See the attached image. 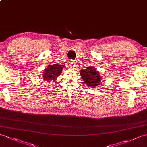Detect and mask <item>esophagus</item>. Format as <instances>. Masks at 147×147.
Here are the masks:
<instances>
[{
	"mask_svg": "<svg viewBox=\"0 0 147 147\" xmlns=\"http://www.w3.org/2000/svg\"><path fill=\"white\" fill-rule=\"evenodd\" d=\"M69 66H71L72 67H74L73 66H75V63H74V61H72V60H71V61H69Z\"/></svg>",
	"mask_w": 147,
	"mask_h": 147,
	"instance_id": "34e87169",
	"label": "esophagus"
}]
</instances>
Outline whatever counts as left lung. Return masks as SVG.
Here are the masks:
<instances>
[{"label": "left lung", "instance_id": "obj_1", "mask_svg": "<svg viewBox=\"0 0 147 147\" xmlns=\"http://www.w3.org/2000/svg\"><path fill=\"white\" fill-rule=\"evenodd\" d=\"M81 76L88 86L91 88L98 87L101 81V77L96 68L89 66L85 69H81Z\"/></svg>", "mask_w": 147, "mask_h": 147}]
</instances>
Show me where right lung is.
I'll return each mask as SVG.
<instances>
[{
  "label": "right lung",
  "instance_id": "1",
  "mask_svg": "<svg viewBox=\"0 0 147 147\" xmlns=\"http://www.w3.org/2000/svg\"><path fill=\"white\" fill-rule=\"evenodd\" d=\"M64 66V65H60V64L49 65L46 68V69H44V72L42 74L43 80L48 81L47 83H49V81H53V83H54L56 80V78L59 76L62 72Z\"/></svg>",
  "mask_w": 147,
  "mask_h": 147
}]
</instances>
